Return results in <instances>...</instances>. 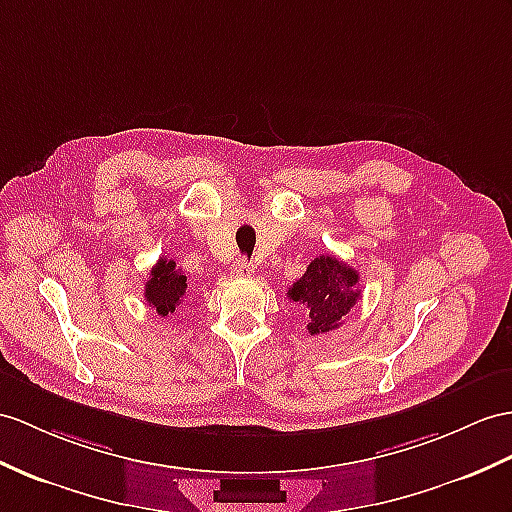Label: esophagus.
<instances>
[{"label": "esophagus", "mask_w": 512, "mask_h": 512, "mask_svg": "<svg viewBox=\"0 0 512 512\" xmlns=\"http://www.w3.org/2000/svg\"><path fill=\"white\" fill-rule=\"evenodd\" d=\"M252 263H247L245 258H239L236 260V263L232 265V273L234 276H239V278H243V276H247V273H252Z\"/></svg>", "instance_id": "1"}]
</instances>
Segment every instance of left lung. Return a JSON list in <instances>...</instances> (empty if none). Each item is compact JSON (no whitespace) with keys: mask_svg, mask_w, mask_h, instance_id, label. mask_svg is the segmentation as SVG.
<instances>
[{"mask_svg":"<svg viewBox=\"0 0 512 512\" xmlns=\"http://www.w3.org/2000/svg\"><path fill=\"white\" fill-rule=\"evenodd\" d=\"M358 271L330 254L317 256L304 276L289 289V299L306 310L310 334H323L339 328L341 319L360 299Z\"/></svg>","mask_w":512,"mask_h":512,"instance_id":"8db88e82","label":"left lung"}]
</instances>
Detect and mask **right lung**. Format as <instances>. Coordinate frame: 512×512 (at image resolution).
<instances>
[{
  "label": "right lung",
  "mask_w": 512,
  "mask_h": 512,
  "mask_svg": "<svg viewBox=\"0 0 512 512\" xmlns=\"http://www.w3.org/2000/svg\"><path fill=\"white\" fill-rule=\"evenodd\" d=\"M186 276L169 258H158L145 282V299L160 317L173 313L186 299Z\"/></svg>",
  "instance_id": "right-lung-1"
}]
</instances>
